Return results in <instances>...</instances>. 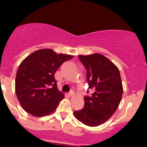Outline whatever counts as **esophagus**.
<instances>
[{"mask_svg":"<svg viewBox=\"0 0 147 147\" xmlns=\"http://www.w3.org/2000/svg\"><path fill=\"white\" fill-rule=\"evenodd\" d=\"M68 94H69V96H73L74 95V92L72 90V91H70L69 93H68Z\"/></svg>","mask_w":147,"mask_h":147,"instance_id":"esophagus-1","label":"esophagus"}]
</instances>
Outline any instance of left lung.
<instances>
[{"mask_svg": "<svg viewBox=\"0 0 147 147\" xmlns=\"http://www.w3.org/2000/svg\"><path fill=\"white\" fill-rule=\"evenodd\" d=\"M87 70L89 89L94 92L84 96L81 110L74 112L75 117L84 124L97 127L113 115L119 107L123 93L119 71L116 65L101 54L79 55Z\"/></svg>", "mask_w": 147, "mask_h": 147, "instance_id": "obj_1", "label": "left lung"}]
</instances>
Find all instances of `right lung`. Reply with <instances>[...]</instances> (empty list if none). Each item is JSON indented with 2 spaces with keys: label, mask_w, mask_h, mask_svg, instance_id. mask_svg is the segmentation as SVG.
<instances>
[{
  "label": "right lung",
  "mask_w": 147,
  "mask_h": 147,
  "mask_svg": "<svg viewBox=\"0 0 147 147\" xmlns=\"http://www.w3.org/2000/svg\"><path fill=\"white\" fill-rule=\"evenodd\" d=\"M73 57L50 49L28 55L18 69L16 92L22 107L30 115L43 117L54 112L64 94L57 87L55 73L63 63Z\"/></svg>",
  "instance_id": "right-lung-1"
}]
</instances>
